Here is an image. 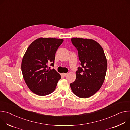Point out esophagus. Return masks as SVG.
Segmentation results:
<instances>
[{
	"label": "esophagus",
	"mask_w": 130,
	"mask_h": 130,
	"mask_svg": "<svg viewBox=\"0 0 130 130\" xmlns=\"http://www.w3.org/2000/svg\"><path fill=\"white\" fill-rule=\"evenodd\" d=\"M68 74V73H62V75L63 76H66V75Z\"/></svg>",
	"instance_id": "esophagus-1"
}]
</instances>
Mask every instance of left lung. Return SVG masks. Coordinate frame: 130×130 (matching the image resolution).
<instances>
[{"instance_id":"8db88e82","label":"left lung","mask_w":130,"mask_h":130,"mask_svg":"<svg viewBox=\"0 0 130 130\" xmlns=\"http://www.w3.org/2000/svg\"><path fill=\"white\" fill-rule=\"evenodd\" d=\"M78 51L81 67L76 72V78L70 84L72 91L81 98H87L96 93L104 81L107 63L103 49L92 40L72 38Z\"/></svg>"}]
</instances>
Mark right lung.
I'll return each mask as SVG.
<instances>
[{"label":"right lung","instance_id":"add662e5","mask_svg":"<svg viewBox=\"0 0 130 130\" xmlns=\"http://www.w3.org/2000/svg\"><path fill=\"white\" fill-rule=\"evenodd\" d=\"M63 42L62 39L40 38L32 42L24 54L21 64L23 78L36 94L46 95L55 90L61 76L48 64L54 66L56 52Z\"/></svg>","mask_w":130,"mask_h":130}]
</instances>
